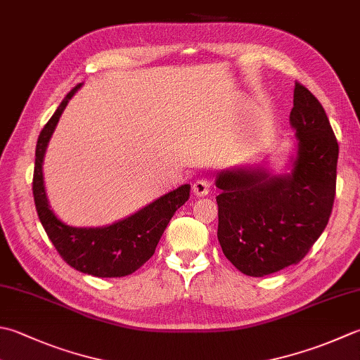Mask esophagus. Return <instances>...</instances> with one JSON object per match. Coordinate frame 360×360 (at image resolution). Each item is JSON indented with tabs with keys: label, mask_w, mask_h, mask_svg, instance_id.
<instances>
[{
	"label": "esophagus",
	"mask_w": 360,
	"mask_h": 360,
	"mask_svg": "<svg viewBox=\"0 0 360 360\" xmlns=\"http://www.w3.org/2000/svg\"><path fill=\"white\" fill-rule=\"evenodd\" d=\"M210 192V182L206 178L196 179L193 184V193L196 196H206Z\"/></svg>",
	"instance_id": "obj_1"
}]
</instances>
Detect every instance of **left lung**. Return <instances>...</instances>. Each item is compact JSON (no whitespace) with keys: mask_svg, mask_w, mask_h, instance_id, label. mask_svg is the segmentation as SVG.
Returning a JSON list of instances; mask_svg holds the SVG:
<instances>
[{"mask_svg":"<svg viewBox=\"0 0 360 360\" xmlns=\"http://www.w3.org/2000/svg\"><path fill=\"white\" fill-rule=\"evenodd\" d=\"M290 124L297 131L292 170L264 167L218 173V242L243 274L262 278L298 264L329 221L339 143L320 101L295 82Z\"/></svg>","mask_w":360,"mask_h":360,"instance_id":"1","label":"left lung"}]
</instances>
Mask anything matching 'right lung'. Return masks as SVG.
Returning <instances> with one entry per match:
<instances>
[{
  "mask_svg": "<svg viewBox=\"0 0 360 360\" xmlns=\"http://www.w3.org/2000/svg\"><path fill=\"white\" fill-rule=\"evenodd\" d=\"M81 86L82 84H77L68 91L39 136L32 178L35 209L49 240L70 266L96 278L128 276L154 255L167 224L170 223L176 210L188 200L190 186L184 184L165 193L136 214L109 226L73 228L60 221L48 204L41 165L56 124L65 105Z\"/></svg>",
  "mask_w": 360,
  "mask_h": 360,
  "instance_id": "add662e5",
  "label": "right lung"
}]
</instances>
